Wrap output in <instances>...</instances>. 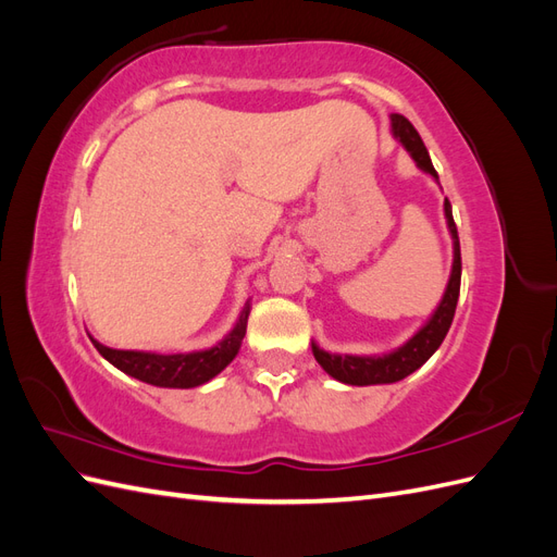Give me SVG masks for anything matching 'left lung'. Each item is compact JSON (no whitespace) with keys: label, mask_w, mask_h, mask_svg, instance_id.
Returning <instances> with one entry per match:
<instances>
[{"label":"left lung","mask_w":557,"mask_h":557,"mask_svg":"<svg viewBox=\"0 0 557 557\" xmlns=\"http://www.w3.org/2000/svg\"><path fill=\"white\" fill-rule=\"evenodd\" d=\"M391 125L393 134L401 141V146L409 150V156L416 160L418 170H423L430 174L434 181H440L436 176V170L432 166L430 153L420 139V134L416 127L407 121V117L393 113L391 115ZM444 213H446V223L448 232L453 237V269H450V278L446 285V293L440 301V307L434 309L428 323L420 327L407 344H401L393 352H385V356H339V352H327L323 348H313V358L318 364L325 369V372L348 385H379V383H395L407 379L413 374L418 367H423L432 356L434 350L442 346L444 336L448 334V327L453 323L455 307H458V297H460V276H462V260H460V239H458V227H455L453 221V211H450V201H444Z\"/></svg>","instance_id":"left-lung-1"}]
</instances>
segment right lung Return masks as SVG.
Wrapping results in <instances>:
<instances>
[{"mask_svg": "<svg viewBox=\"0 0 557 557\" xmlns=\"http://www.w3.org/2000/svg\"><path fill=\"white\" fill-rule=\"evenodd\" d=\"M250 313V301H246L237 325L225 336L221 344L207 350L195 352H174V356H162V352H144V350H117L109 348L92 339L99 356L107 358L113 367L121 369L127 376L139 379L144 383L158 387H197L211 381L215 374L237 358L242 342L246 336V323Z\"/></svg>", "mask_w": 557, "mask_h": 557, "instance_id": "obj_1", "label": "right lung"}]
</instances>
